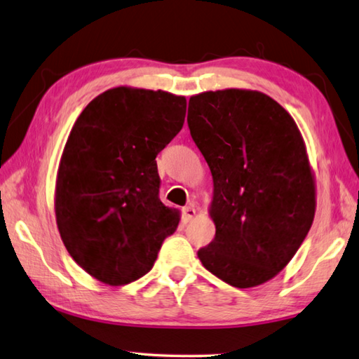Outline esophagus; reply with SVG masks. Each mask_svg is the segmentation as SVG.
<instances>
[{
  "instance_id": "esophagus-1",
  "label": "esophagus",
  "mask_w": 359,
  "mask_h": 359,
  "mask_svg": "<svg viewBox=\"0 0 359 359\" xmlns=\"http://www.w3.org/2000/svg\"><path fill=\"white\" fill-rule=\"evenodd\" d=\"M194 215H196V208H194L193 205H187L184 207V210H182V217H184V221L185 223H188Z\"/></svg>"
}]
</instances>
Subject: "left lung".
<instances>
[{
	"mask_svg": "<svg viewBox=\"0 0 359 359\" xmlns=\"http://www.w3.org/2000/svg\"><path fill=\"white\" fill-rule=\"evenodd\" d=\"M188 128L213 177L205 269L238 289L275 278L314 221L316 182L295 121L257 90L193 95Z\"/></svg>",
	"mask_w": 359,
	"mask_h": 359,
	"instance_id": "obj_1",
	"label": "left lung"
}]
</instances>
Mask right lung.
I'll list each match as a JSON object with an SVG mask.
<instances>
[{
	"mask_svg": "<svg viewBox=\"0 0 359 359\" xmlns=\"http://www.w3.org/2000/svg\"><path fill=\"white\" fill-rule=\"evenodd\" d=\"M187 100L165 90L119 86L78 116L57 169L55 212L64 246L109 285L152 269L179 210L158 198L157 155L185 121Z\"/></svg>",
	"mask_w": 359,
	"mask_h": 359,
	"instance_id": "obj_1",
	"label": "right lung"
}]
</instances>
